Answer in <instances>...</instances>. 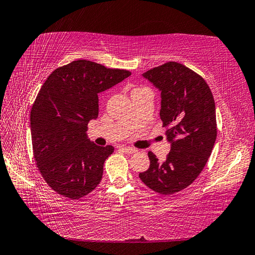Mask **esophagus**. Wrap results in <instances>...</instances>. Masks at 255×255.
Listing matches in <instances>:
<instances>
[{
	"label": "esophagus",
	"instance_id": "esophagus-1",
	"mask_svg": "<svg viewBox=\"0 0 255 255\" xmlns=\"http://www.w3.org/2000/svg\"><path fill=\"white\" fill-rule=\"evenodd\" d=\"M121 149L124 151L125 153H128V154H133L137 152V149H133V148H129V147H121Z\"/></svg>",
	"mask_w": 255,
	"mask_h": 255
}]
</instances>
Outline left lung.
<instances>
[{"instance_id": "left-lung-1", "label": "left lung", "mask_w": 255, "mask_h": 255, "mask_svg": "<svg viewBox=\"0 0 255 255\" xmlns=\"http://www.w3.org/2000/svg\"><path fill=\"white\" fill-rule=\"evenodd\" d=\"M161 93L160 117L171 151L164 162L149 152V169L139 177L152 191L171 195L196 180L213 151L217 137L216 106L205 80L177 62L144 72Z\"/></svg>"}]
</instances>
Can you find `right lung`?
Instances as JSON below:
<instances>
[{"instance_id": "1", "label": "right lung", "mask_w": 255, "mask_h": 255, "mask_svg": "<svg viewBox=\"0 0 255 255\" xmlns=\"http://www.w3.org/2000/svg\"><path fill=\"white\" fill-rule=\"evenodd\" d=\"M131 73L77 60L56 69L38 93L30 112L34 156L53 191L79 199L99 185L112 145L100 147L88 137V124L99 116V93Z\"/></svg>"}]
</instances>
